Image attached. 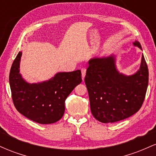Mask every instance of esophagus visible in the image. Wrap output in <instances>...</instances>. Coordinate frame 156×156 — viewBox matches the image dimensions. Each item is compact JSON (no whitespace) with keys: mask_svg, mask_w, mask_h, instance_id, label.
Wrapping results in <instances>:
<instances>
[{"mask_svg":"<svg viewBox=\"0 0 156 156\" xmlns=\"http://www.w3.org/2000/svg\"><path fill=\"white\" fill-rule=\"evenodd\" d=\"M81 74H82V77H83V79L84 78V77L86 76V73H87V69H86L85 67H83L81 68Z\"/></svg>","mask_w":156,"mask_h":156,"instance_id":"1","label":"esophagus"}]
</instances>
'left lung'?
<instances>
[{
    "label": "left lung",
    "instance_id": "8db88e82",
    "mask_svg": "<svg viewBox=\"0 0 156 156\" xmlns=\"http://www.w3.org/2000/svg\"><path fill=\"white\" fill-rule=\"evenodd\" d=\"M133 44L141 49L137 41ZM85 76L90 108L96 119L103 123L122 120L141 108L148 86L147 64L142 55L140 69L126 76L116 69L114 55L89 60Z\"/></svg>",
    "mask_w": 156,
    "mask_h": 156
}]
</instances>
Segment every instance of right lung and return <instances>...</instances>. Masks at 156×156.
I'll return each mask as SVG.
<instances>
[{
  "label": "right lung",
  "instance_id": "obj_1",
  "mask_svg": "<svg viewBox=\"0 0 156 156\" xmlns=\"http://www.w3.org/2000/svg\"><path fill=\"white\" fill-rule=\"evenodd\" d=\"M22 52L16 56L9 73L12 98L16 109L39 124H51L63 117L65 100L82 81L81 72L58 73L48 81L28 83L20 74Z\"/></svg>",
  "mask_w": 156,
  "mask_h": 156
}]
</instances>
